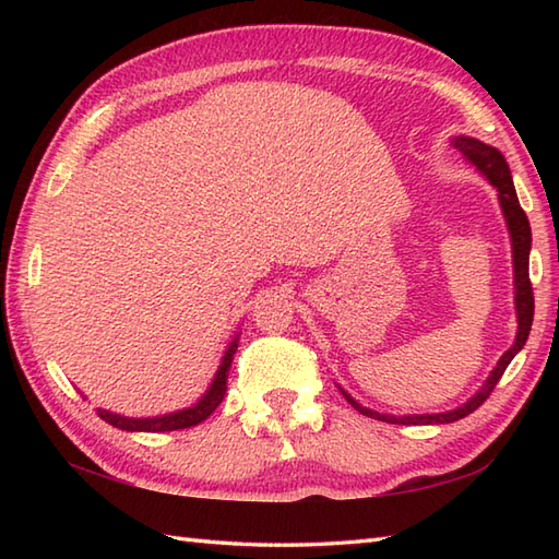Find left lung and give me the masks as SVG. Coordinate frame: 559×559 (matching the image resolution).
I'll return each instance as SVG.
<instances>
[{"instance_id":"1","label":"left lung","mask_w":559,"mask_h":559,"mask_svg":"<svg viewBox=\"0 0 559 559\" xmlns=\"http://www.w3.org/2000/svg\"><path fill=\"white\" fill-rule=\"evenodd\" d=\"M451 146H454L463 158H466L473 168H476L485 180H488L497 189V199H500V209L509 230V240H512V264H514V307H516V338L512 343V348L502 353V358L497 360L492 367L490 377L485 379L483 386L473 394L466 403H461L454 411H444V413H413V415H391V413H377L372 408H365L362 403L355 401L346 389H341V394L346 396L350 406L367 415V418L391 423V425H444V423H454L466 418L468 413L483 406V401L490 396V391L495 384L500 382V377L504 374L507 365L514 360V355L524 348V343L528 338V331L533 324V288L528 281V254H531V225L524 209L519 204L516 189L512 182V173H509V165L500 151L490 144H483L480 139L473 136H451Z\"/></svg>"}]
</instances>
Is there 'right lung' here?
<instances>
[{
  "label": "right lung",
  "instance_id": "1",
  "mask_svg": "<svg viewBox=\"0 0 559 559\" xmlns=\"http://www.w3.org/2000/svg\"><path fill=\"white\" fill-rule=\"evenodd\" d=\"M237 343H240V334H235L233 341L228 343V348H225L223 360L218 365L216 374H213L209 389L204 391V396H201L197 403H192L189 408L173 411L165 415H153V418H129V415H120L105 408H98V415L105 423H110L112 427H120V430H127V432H173V430H185V427H194L199 423H204L209 415L221 406L225 389H228V372L233 365V355L237 350Z\"/></svg>",
  "mask_w": 559,
  "mask_h": 559
}]
</instances>
